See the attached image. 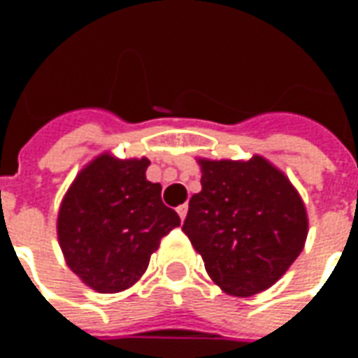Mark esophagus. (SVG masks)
Instances as JSON below:
<instances>
[{
	"mask_svg": "<svg viewBox=\"0 0 358 358\" xmlns=\"http://www.w3.org/2000/svg\"><path fill=\"white\" fill-rule=\"evenodd\" d=\"M176 210H178L180 218L184 220V218H186V215H187V205H186V203H184V205H180V207Z\"/></svg>",
	"mask_w": 358,
	"mask_h": 358,
	"instance_id": "esophagus-1",
	"label": "esophagus"
}]
</instances>
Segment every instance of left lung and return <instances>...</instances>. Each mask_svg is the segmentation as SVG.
<instances>
[{"instance_id":"1","label":"left lung","mask_w":358,"mask_h":358,"mask_svg":"<svg viewBox=\"0 0 358 358\" xmlns=\"http://www.w3.org/2000/svg\"><path fill=\"white\" fill-rule=\"evenodd\" d=\"M201 192L182 230L228 295L251 297L284 276L305 248L308 217L289 178L264 157L197 159Z\"/></svg>"}]
</instances>
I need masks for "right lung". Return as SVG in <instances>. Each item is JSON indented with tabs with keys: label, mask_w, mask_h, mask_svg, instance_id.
Returning <instances> with one entry per match:
<instances>
[{
	"label": "right lung",
	"mask_w": 358,
	"mask_h": 358,
	"mask_svg": "<svg viewBox=\"0 0 358 358\" xmlns=\"http://www.w3.org/2000/svg\"><path fill=\"white\" fill-rule=\"evenodd\" d=\"M149 159L101 153L66 189L57 238L66 266L97 293L132 287L148 270L161 238L180 217L161 201V184L145 178Z\"/></svg>",
	"instance_id": "1"
}]
</instances>
